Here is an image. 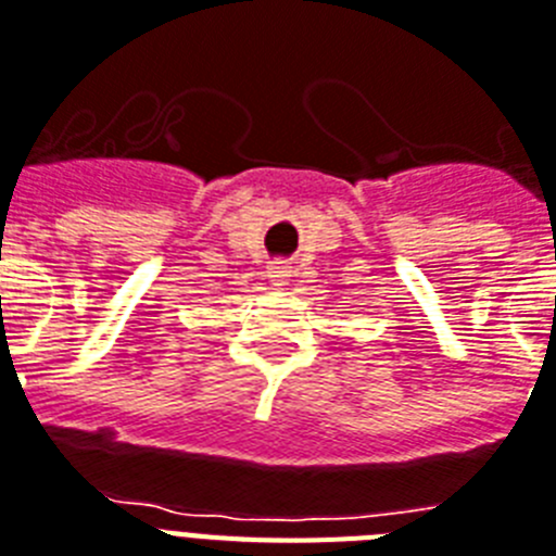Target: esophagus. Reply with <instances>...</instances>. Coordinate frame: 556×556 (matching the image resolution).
Returning <instances> with one entry per match:
<instances>
[{
    "label": "esophagus",
    "mask_w": 556,
    "mask_h": 556,
    "mask_svg": "<svg viewBox=\"0 0 556 556\" xmlns=\"http://www.w3.org/2000/svg\"><path fill=\"white\" fill-rule=\"evenodd\" d=\"M267 278L275 283V287H287L289 278H292V269H289L287 264H281V261H278V264H269Z\"/></svg>",
    "instance_id": "esophagus-1"
}]
</instances>
